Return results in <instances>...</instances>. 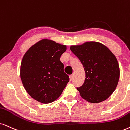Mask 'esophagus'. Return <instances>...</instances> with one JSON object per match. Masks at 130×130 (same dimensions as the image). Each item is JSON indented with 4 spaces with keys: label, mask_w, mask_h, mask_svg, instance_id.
<instances>
[{
    "label": "esophagus",
    "mask_w": 130,
    "mask_h": 130,
    "mask_svg": "<svg viewBox=\"0 0 130 130\" xmlns=\"http://www.w3.org/2000/svg\"><path fill=\"white\" fill-rule=\"evenodd\" d=\"M73 75H70V81H71V80H73Z\"/></svg>",
    "instance_id": "obj_1"
}]
</instances>
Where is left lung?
I'll use <instances>...</instances> for the list:
<instances>
[{
  "label": "left lung",
  "instance_id": "1",
  "mask_svg": "<svg viewBox=\"0 0 130 130\" xmlns=\"http://www.w3.org/2000/svg\"><path fill=\"white\" fill-rule=\"evenodd\" d=\"M70 49L80 59L86 74L83 84L77 88L82 97L92 103L107 99L115 90L119 78V67L115 56L98 42L72 45Z\"/></svg>",
  "mask_w": 130,
  "mask_h": 130
}]
</instances>
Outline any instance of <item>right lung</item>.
Returning a JSON list of instances; mask_svg holds the SVG:
<instances>
[{
	"label": "right lung",
	"mask_w": 130,
	"mask_h": 130,
	"mask_svg": "<svg viewBox=\"0 0 130 130\" xmlns=\"http://www.w3.org/2000/svg\"><path fill=\"white\" fill-rule=\"evenodd\" d=\"M66 45L44 39L24 54L20 66V77L29 95L42 103H52L62 94L70 80L60 62Z\"/></svg>",
	"instance_id": "right-lung-1"
}]
</instances>
